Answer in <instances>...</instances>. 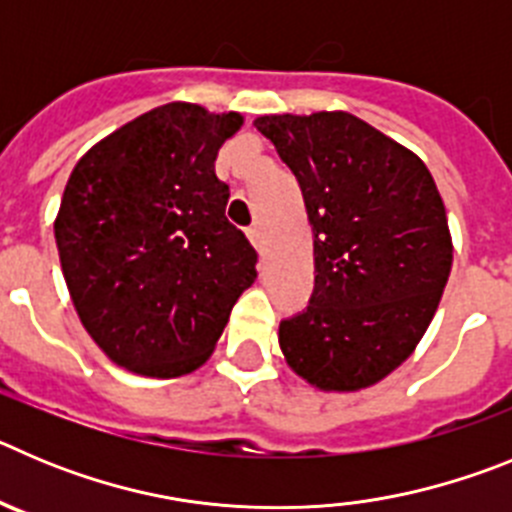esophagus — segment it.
I'll use <instances>...</instances> for the list:
<instances>
[{
  "mask_svg": "<svg viewBox=\"0 0 512 512\" xmlns=\"http://www.w3.org/2000/svg\"><path fill=\"white\" fill-rule=\"evenodd\" d=\"M248 241L253 243V248L264 256V230H261V225H251V228L246 230Z\"/></svg>",
  "mask_w": 512,
  "mask_h": 512,
  "instance_id": "obj_1",
  "label": "esophagus"
}]
</instances>
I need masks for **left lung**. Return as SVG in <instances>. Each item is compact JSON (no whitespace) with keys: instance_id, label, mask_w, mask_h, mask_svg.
Segmentation results:
<instances>
[{"instance_id":"left-lung-1","label":"left lung","mask_w":512,"mask_h":512,"mask_svg":"<svg viewBox=\"0 0 512 512\" xmlns=\"http://www.w3.org/2000/svg\"><path fill=\"white\" fill-rule=\"evenodd\" d=\"M312 228L310 307L282 320L289 369L323 392H359L408 359L449 282L454 243L441 194L410 148L351 112L264 115Z\"/></svg>"}]
</instances>
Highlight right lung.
<instances>
[{
	"instance_id": "add662e5",
	"label": "right lung",
	"mask_w": 512,
	"mask_h": 512,
	"mask_svg": "<svg viewBox=\"0 0 512 512\" xmlns=\"http://www.w3.org/2000/svg\"><path fill=\"white\" fill-rule=\"evenodd\" d=\"M238 112L161 104L94 143L71 171L56 246L81 325L143 377L200 369L256 282V251L225 217L215 158Z\"/></svg>"
}]
</instances>
